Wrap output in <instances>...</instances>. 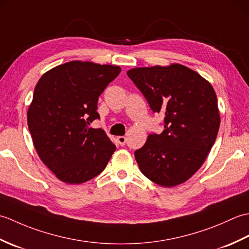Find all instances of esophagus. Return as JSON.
<instances>
[{"instance_id":"esophagus-1","label":"esophagus","mask_w":249,"mask_h":249,"mask_svg":"<svg viewBox=\"0 0 249 249\" xmlns=\"http://www.w3.org/2000/svg\"><path fill=\"white\" fill-rule=\"evenodd\" d=\"M116 140H118V142L121 145H125L126 140H127V139H126L125 136H119L118 138H116Z\"/></svg>"}]
</instances>
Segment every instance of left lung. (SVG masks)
I'll use <instances>...</instances> for the list:
<instances>
[{
  "label": "left lung",
  "instance_id": "1",
  "mask_svg": "<svg viewBox=\"0 0 249 249\" xmlns=\"http://www.w3.org/2000/svg\"><path fill=\"white\" fill-rule=\"evenodd\" d=\"M127 76L153 112L165 115L162 133L149 135L135 152L141 172L163 187L186 182L202 166L217 137L220 116L213 87L177 63L133 68Z\"/></svg>",
  "mask_w": 249,
  "mask_h": 249
}]
</instances>
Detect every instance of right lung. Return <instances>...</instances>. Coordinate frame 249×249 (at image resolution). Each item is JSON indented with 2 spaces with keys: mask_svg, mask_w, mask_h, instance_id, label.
<instances>
[{
  "mask_svg": "<svg viewBox=\"0 0 249 249\" xmlns=\"http://www.w3.org/2000/svg\"><path fill=\"white\" fill-rule=\"evenodd\" d=\"M121 67L71 61L45 72L28 110V126L39 158L67 184H81L104 171L115 145L102 128L97 100Z\"/></svg>",
  "mask_w": 249,
  "mask_h": 249,
  "instance_id": "1",
  "label": "right lung"
}]
</instances>
